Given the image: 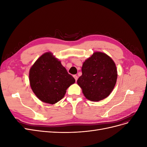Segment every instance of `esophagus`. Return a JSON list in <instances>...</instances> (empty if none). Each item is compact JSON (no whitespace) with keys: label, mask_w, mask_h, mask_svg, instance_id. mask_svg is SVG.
<instances>
[{"label":"esophagus","mask_w":147,"mask_h":147,"mask_svg":"<svg viewBox=\"0 0 147 147\" xmlns=\"http://www.w3.org/2000/svg\"><path fill=\"white\" fill-rule=\"evenodd\" d=\"M73 77H74V78H75V81H76V82H77V79H78V76H77V75H74Z\"/></svg>","instance_id":"obj_1"}]
</instances>
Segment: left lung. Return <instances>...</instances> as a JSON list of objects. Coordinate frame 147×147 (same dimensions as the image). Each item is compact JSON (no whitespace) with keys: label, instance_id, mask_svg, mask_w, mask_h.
I'll return each instance as SVG.
<instances>
[{"label":"left lung","instance_id":"8db88e82","mask_svg":"<svg viewBox=\"0 0 147 147\" xmlns=\"http://www.w3.org/2000/svg\"><path fill=\"white\" fill-rule=\"evenodd\" d=\"M77 84L86 98L97 102L108 97L115 86L117 70L114 61L102 52H95L84 62Z\"/></svg>","mask_w":147,"mask_h":147}]
</instances>
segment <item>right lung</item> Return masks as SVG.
Returning a JSON list of instances; mask_svg holds the SVG:
<instances>
[{
    "label": "right lung",
    "mask_w": 147,
    "mask_h": 147,
    "mask_svg": "<svg viewBox=\"0 0 147 147\" xmlns=\"http://www.w3.org/2000/svg\"><path fill=\"white\" fill-rule=\"evenodd\" d=\"M29 82L31 89L40 100L54 104L63 98L67 89L75 80L61 61L47 52L31 67Z\"/></svg>",
    "instance_id": "add662e5"
}]
</instances>
